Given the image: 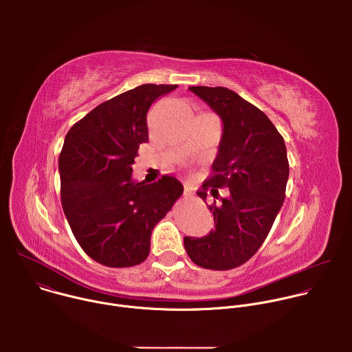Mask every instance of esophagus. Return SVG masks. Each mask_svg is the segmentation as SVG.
<instances>
[{"mask_svg": "<svg viewBox=\"0 0 352 352\" xmlns=\"http://www.w3.org/2000/svg\"><path fill=\"white\" fill-rule=\"evenodd\" d=\"M190 195H192V190H190L189 188H185V190H184V199H188Z\"/></svg>", "mask_w": 352, "mask_h": 352, "instance_id": "esophagus-1", "label": "esophagus"}]
</instances>
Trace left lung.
I'll list each match as a JSON object with an SVG mask.
<instances>
[{
  "instance_id": "obj_1",
  "label": "left lung",
  "mask_w": 352,
  "mask_h": 352,
  "mask_svg": "<svg viewBox=\"0 0 352 352\" xmlns=\"http://www.w3.org/2000/svg\"><path fill=\"white\" fill-rule=\"evenodd\" d=\"M223 121L213 174L199 197L210 193L214 230L202 238L185 236L188 256L200 267L235 269L265 242L283 206L289 174L287 148L276 126L254 104L227 87L192 86ZM223 188L226 196L221 198Z\"/></svg>"
}]
</instances>
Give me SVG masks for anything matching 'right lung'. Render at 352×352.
Instances as JSON below:
<instances>
[{"label":"right lung","instance_id":"1","mask_svg":"<svg viewBox=\"0 0 352 352\" xmlns=\"http://www.w3.org/2000/svg\"><path fill=\"white\" fill-rule=\"evenodd\" d=\"M177 85L146 83L98 104L67 133L58 170L69 227L100 265L131 267L150 252L155 226L182 195L170 175L153 184L132 179L140 143L148 140L147 111Z\"/></svg>","mask_w":352,"mask_h":352}]
</instances>
